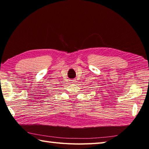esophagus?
I'll use <instances>...</instances> for the list:
<instances>
[{"instance_id":"obj_1","label":"esophagus","mask_w":149,"mask_h":149,"mask_svg":"<svg viewBox=\"0 0 149 149\" xmlns=\"http://www.w3.org/2000/svg\"><path fill=\"white\" fill-rule=\"evenodd\" d=\"M70 81H71V83H74V80H70Z\"/></svg>"}]
</instances>
